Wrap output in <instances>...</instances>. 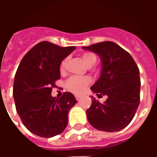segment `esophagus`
<instances>
[{
    "label": "esophagus",
    "instance_id": "34e87169",
    "mask_svg": "<svg viewBox=\"0 0 157 157\" xmlns=\"http://www.w3.org/2000/svg\"><path fill=\"white\" fill-rule=\"evenodd\" d=\"M75 99H76V100H79V99L81 98V96H80V95H75Z\"/></svg>",
    "mask_w": 157,
    "mask_h": 157
}]
</instances>
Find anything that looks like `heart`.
I'll return each mask as SVG.
<instances>
[{
    "label": "heart",
    "instance_id": "obj_1",
    "mask_svg": "<svg viewBox=\"0 0 157 157\" xmlns=\"http://www.w3.org/2000/svg\"><path fill=\"white\" fill-rule=\"evenodd\" d=\"M82 59L84 60L86 65L88 67H92L93 65H96L97 63V56L94 53L92 52H85L82 55ZM67 64V59H64L60 63L59 65V70L60 71L63 72L65 70ZM91 79L87 76H71L65 82V87L68 89L69 91H71L73 93L75 94H80L85 91L86 87L91 83Z\"/></svg>",
    "mask_w": 157,
    "mask_h": 157
}]
</instances>
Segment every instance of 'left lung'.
Masks as SVG:
<instances>
[{
  "label": "left lung",
  "instance_id": "1",
  "mask_svg": "<svg viewBox=\"0 0 157 157\" xmlns=\"http://www.w3.org/2000/svg\"><path fill=\"white\" fill-rule=\"evenodd\" d=\"M91 50L102 59L101 75L91 87L99 96H107L103 103L92 98L86 110L90 124L106 132L119 131L131 122L140 104V71L129 53L111 41L94 44Z\"/></svg>",
  "mask_w": 157,
  "mask_h": 157
}]
</instances>
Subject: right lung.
Wrapping results in <instances>:
<instances>
[{
  "instance_id": "right-lung-1",
  "label": "right lung",
  "mask_w": 157,
  "mask_h": 157,
  "mask_svg": "<svg viewBox=\"0 0 157 157\" xmlns=\"http://www.w3.org/2000/svg\"><path fill=\"white\" fill-rule=\"evenodd\" d=\"M75 48L40 42L19 64L13 84L16 109L24 126L38 136L59 135L68 124V113L76 103L75 97L66 92L55 98L51 92L60 79V63Z\"/></svg>"
}]
</instances>
